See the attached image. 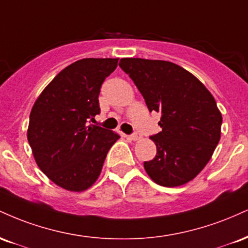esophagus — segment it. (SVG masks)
I'll list each match as a JSON object with an SVG mask.
<instances>
[{
  "label": "esophagus",
  "mask_w": 248,
  "mask_h": 248,
  "mask_svg": "<svg viewBox=\"0 0 248 248\" xmlns=\"http://www.w3.org/2000/svg\"><path fill=\"white\" fill-rule=\"evenodd\" d=\"M141 138H142V135H141V133H140V132H135V133H133L132 135H130V139H132L133 141H138V140H140Z\"/></svg>",
  "instance_id": "esophagus-1"
}]
</instances>
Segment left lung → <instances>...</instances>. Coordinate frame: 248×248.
Here are the masks:
<instances>
[{
    "label": "left lung",
    "instance_id": "1",
    "mask_svg": "<svg viewBox=\"0 0 248 248\" xmlns=\"http://www.w3.org/2000/svg\"><path fill=\"white\" fill-rule=\"evenodd\" d=\"M121 67L139 88L149 112L161 113L162 130L153 135L156 156L144 169L162 186H179L211 158L223 118L209 90L183 67L166 61L122 58Z\"/></svg>",
    "mask_w": 248,
    "mask_h": 248
}]
</instances>
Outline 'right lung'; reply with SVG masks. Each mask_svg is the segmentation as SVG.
Segmentation results:
<instances>
[{"label": "right lung", "instance_id": "obj_1", "mask_svg": "<svg viewBox=\"0 0 248 248\" xmlns=\"http://www.w3.org/2000/svg\"><path fill=\"white\" fill-rule=\"evenodd\" d=\"M119 58H85L57 75L30 113L28 141L37 166L53 183L80 192L100 175L108 150L120 136L91 124L100 113L102 82Z\"/></svg>", "mask_w": 248, "mask_h": 248}]
</instances>
